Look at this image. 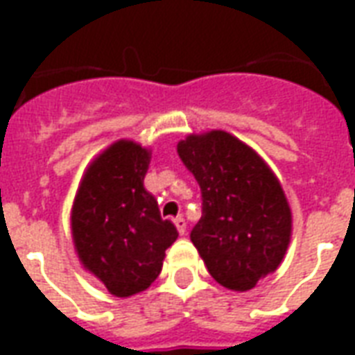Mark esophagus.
Returning a JSON list of instances; mask_svg holds the SVG:
<instances>
[{
	"label": "esophagus",
	"instance_id": "1",
	"mask_svg": "<svg viewBox=\"0 0 355 355\" xmlns=\"http://www.w3.org/2000/svg\"><path fill=\"white\" fill-rule=\"evenodd\" d=\"M175 226H177L178 234H184L186 232V220L182 216H177V218H175Z\"/></svg>",
	"mask_w": 355,
	"mask_h": 355
}]
</instances>
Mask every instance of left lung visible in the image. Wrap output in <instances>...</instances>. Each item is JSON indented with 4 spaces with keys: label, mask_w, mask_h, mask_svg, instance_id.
I'll list each match as a JSON object with an SVG mask.
<instances>
[{
    "label": "left lung",
    "mask_w": 355,
    "mask_h": 355,
    "mask_svg": "<svg viewBox=\"0 0 355 355\" xmlns=\"http://www.w3.org/2000/svg\"><path fill=\"white\" fill-rule=\"evenodd\" d=\"M177 152L201 188V218L190 239L209 274L226 289H253L289 245L291 209L279 180L230 132L190 135Z\"/></svg>",
    "instance_id": "obj_1"
}]
</instances>
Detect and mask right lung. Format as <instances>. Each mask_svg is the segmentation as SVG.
Instances as JSON below:
<instances>
[{"label": "right lung", "mask_w": 355, "mask_h": 355, "mask_svg": "<svg viewBox=\"0 0 355 355\" xmlns=\"http://www.w3.org/2000/svg\"><path fill=\"white\" fill-rule=\"evenodd\" d=\"M150 152L119 140L102 152L81 180L72 209V234L83 266L116 297L148 289L162 272L178 232L163 220L144 188Z\"/></svg>", "instance_id": "obj_1"}]
</instances>
